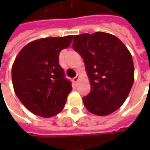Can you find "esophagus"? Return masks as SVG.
Masks as SVG:
<instances>
[{
	"label": "esophagus",
	"mask_w": 150,
	"mask_h": 150,
	"mask_svg": "<svg viewBox=\"0 0 150 150\" xmlns=\"http://www.w3.org/2000/svg\"><path fill=\"white\" fill-rule=\"evenodd\" d=\"M78 78H79V76H78V75H77V76H76L75 78H72V80H73V82H74L75 83H78Z\"/></svg>",
	"instance_id": "esophagus-1"
}]
</instances>
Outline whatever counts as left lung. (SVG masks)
<instances>
[{
    "label": "left lung",
    "mask_w": 150,
    "mask_h": 150,
    "mask_svg": "<svg viewBox=\"0 0 150 150\" xmlns=\"http://www.w3.org/2000/svg\"><path fill=\"white\" fill-rule=\"evenodd\" d=\"M72 47L81 55L91 91L83 98L90 112L105 116L126 100L134 83V62L129 51L115 36L98 32L74 36Z\"/></svg>",
    "instance_id": "obj_1"
}]
</instances>
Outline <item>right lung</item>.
<instances>
[{
  "label": "right lung",
  "instance_id": "1",
  "mask_svg": "<svg viewBox=\"0 0 150 150\" xmlns=\"http://www.w3.org/2000/svg\"><path fill=\"white\" fill-rule=\"evenodd\" d=\"M73 36L38 39L26 45L15 59L11 78L15 93L32 113L50 118L63 109L72 91L59 65V53Z\"/></svg>",
  "mask_w": 150,
  "mask_h": 150
}]
</instances>
